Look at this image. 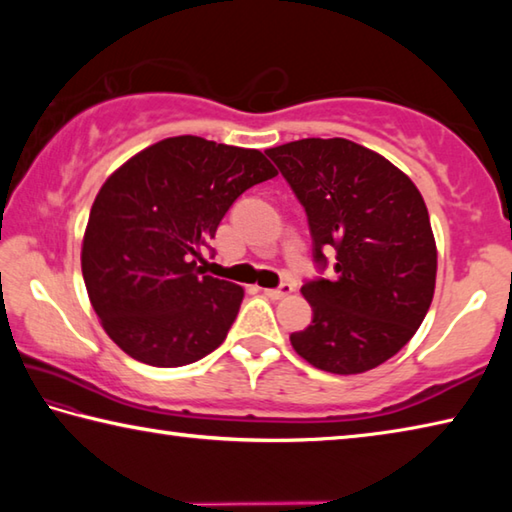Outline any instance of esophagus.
<instances>
[{
    "label": "esophagus",
    "mask_w": 512,
    "mask_h": 512,
    "mask_svg": "<svg viewBox=\"0 0 512 512\" xmlns=\"http://www.w3.org/2000/svg\"><path fill=\"white\" fill-rule=\"evenodd\" d=\"M264 293L271 300H282V298H287L289 293H293V284H289V282H282L280 287H275V289H264Z\"/></svg>",
    "instance_id": "obj_1"
}]
</instances>
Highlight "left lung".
I'll return each mask as SVG.
<instances>
[{"mask_svg":"<svg viewBox=\"0 0 512 512\" xmlns=\"http://www.w3.org/2000/svg\"><path fill=\"white\" fill-rule=\"evenodd\" d=\"M305 207L320 277L302 284L314 311L291 345L314 368L357 375L411 341L436 289V241L418 187L379 153L343 137L266 151ZM325 252L335 273L323 278Z\"/></svg>","mask_w":512,"mask_h":512,"instance_id":"1","label":"left lung"}]
</instances>
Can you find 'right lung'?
Segmentation results:
<instances>
[{"mask_svg": "<svg viewBox=\"0 0 512 512\" xmlns=\"http://www.w3.org/2000/svg\"><path fill=\"white\" fill-rule=\"evenodd\" d=\"M273 176L255 149L180 135L137 153L103 183L81 268L103 329L128 357L178 368L225 341L244 289L203 275L196 259L232 203Z\"/></svg>", "mask_w": 512, "mask_h": 512, "instance_id": "1", "label": "right lung"}]
</instances>
